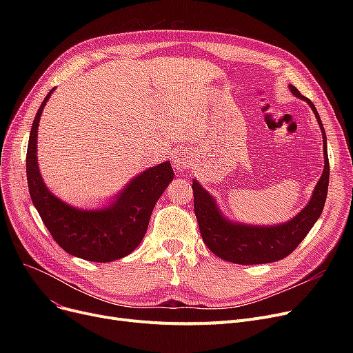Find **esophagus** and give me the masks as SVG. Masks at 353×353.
Returning a JSON list of instances; mask_svg holds the SVG:
<instances>
[{"label":"esophagus","mask_w":353,"mask_h":353,"mask_svg":"<svg viewBox=\"0 0 353 353\" xmlns=\"http://www.w3.org/2000/svg\"><path fill=\"white\" fill-rule=\"evenodd\" d=\"M172 163H173V167L180 172L189 169V167L192 165V157L188 152H174L173 153V157H172Z\"/></svg>","instance_id":"obj_1"}]
</instances>
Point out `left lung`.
<instances>
[{
    "instance_id": "obj_1",
    "label": "left lung",
    "mask_w": 353,
    "mask_h": 353,
    "mask_svg": "<svg viewBox=\"0 0 353 353\" xmlns=\"http://www.w3.org/2000/svg\"><path fill=\"white\" fill-rule=\"evenodd\" d=\"M289 90L294 97L309 104L318 120L323 139V173L314 186L305 209L283 223L269 226L248 225L242 221L230 220L221 213L216 199L194 179V213L201 237L206 246L223 261L237 265H263L281 261L301 245L323 212L329 184V159L325 128L313 103L302 96L294 85L289 84Z\"/></svg>"
}]
</instances>
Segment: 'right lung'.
I'll use <instances>...</instances> for the list:
<instances>
[{
  "instance_id": "add662e5",
  "label": "right lung",
  "mask_w": 353,
  "mask_h": 353,
  "mask_svg": "<svg viewBox=\"0 0 353 353\" xmlns=\"http://www.w3.org/2000/svg\"><path fill=\"white\" fill-rule=\"evenodd\" d=\"M54 90L37 111L28 140L27 181L32 205L52 239L67 253L97 263L117 261L140 245L156 203L174 172L170 161L153 165L133 177L99 209H79L59 199L46 186L37 159L40 117Z\"/></svg>"
}]
</instances>
